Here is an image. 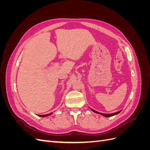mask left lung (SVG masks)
<instances>
[{
    "instance_id": "1",
    "label": "left lung",
    "mask_w": 150,
    "mask_h": 150,
    "mask_svg": "<svg viewBox=\"0 0 150 150\" xmlns=\"http://www.w3.org/2000/svg\"><path fill=\"white\" fill-rule=\"evenodd\" d=\"M90 110H91L92 111L97 113V114H99V115H103V116H104V117H111V116H115V115H117V114H118V113H120V112L121 111H121H119L114 112V113H111V114H104V113H101V112H98V111H95V110H93V109H91V108H90Z\"/></svg>"
}]
</instances>
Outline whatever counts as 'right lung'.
Wrapping results in <instances>:
<instances>
[{
  "instance_id": "1",
  "label": "right lung",
  "mask_w": 150,
  "mask_h": 150,
  "mask_svg": "<svg viewBox=\"0 0 150 150\" xmlns=\"http://www.w3.org/2000/svg\"><path fill=\"white\" fill-rule=\"evenodd\" d=\"M53 112H51V113H49V114H47V115H38V116H40V117H47V116H49V115H52Z\"/></svg>"
}]
</instances>
